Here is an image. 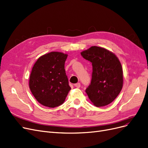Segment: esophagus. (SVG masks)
Segmentation results:
<instances>
[{"instance_id":"34e87169","label":"esophagus","mask_w":148,"mask_h":148,"mask_svg":"<svg viewBox=\"0 0 148 148\" xmlns=\"http://www.w3.org/2000/svg\"><path fill=\"white\" fill-rule=\"evenodd\" d=\"M75 86L76 87V88H80V83H77V84H75Z\"/></svg>"}]
</instances>
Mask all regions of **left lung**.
Instances as JSON below:
<instances>
[{
	"label": "left lung",
	"instance_id": "1",
	"mask_svg": "<svg viewBox=\"0 0 148 148\" xmlns=\"http://www.w3.org/2000/svg\"><path fill=\"white\" fill-rule=\"evenodd\" d=\"M92 64L90 85L85 90L90 101L97 107L112 102L121 92L123 84L122 66L118 58L104 48L92 46L81 52Z\"/></svg>",
	"mask_w": 148,
	"mask_h": 148
}]
</instances>
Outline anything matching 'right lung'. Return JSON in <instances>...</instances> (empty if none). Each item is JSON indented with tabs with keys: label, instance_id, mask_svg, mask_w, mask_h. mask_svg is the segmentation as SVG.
<instances>
[{
	"label": "right lung",
	"instance_id": "obj_1",
	"mask_svg": "<svg viewBox=\"0 0 148 148\" xmlns=\"http://www.w3.org/2000/svg\"><path fill=\"white\" fill-rule=\"evenodd\" d=\"M67 54L52 52L38 59L32 68L29 87L41 104L53 108L64 102L71 87L66 74Z\"/></svg>",
	"mask_w": 148,
	"mask_h": 148
}]
</instances>
